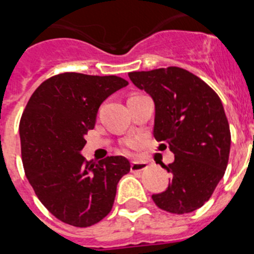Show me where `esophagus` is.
<instances>
[{"instance_id":"esophagus-1","label":"esophagus","mask_w":254,"mask_h":254,"mask_svg":"<svg viewBox=\"0 0 254 254\" xmlns=\"http://www.w3.org/2000/svg\"><path fill=\"white\" fill-rule=\"evenodd\" d=\"M147 168L146 161H132L131 170L132 172H142Z\"/></svg>"}]
</instances>
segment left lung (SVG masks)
<instances>
[{"label":"left lung","instance_id":"left-lung-1","mask_svg":"<svg viewBox=\"0 0 254 254\" xmlns=\"http://www.w3.org/2000/svg\"><path fill=\"white\" fill-rule=\"evenodd\" d=\"M131 81L155 103L154 137L174 154L167 190L152 194L170 214H188L207 202L225 174L230 128L223 103L203 80L181 67L129 72Z\"/></svg>","mask_w":254,"mask_h":254}]
</instances>
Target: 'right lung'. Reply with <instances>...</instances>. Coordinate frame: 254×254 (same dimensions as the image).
Segmentation results:
<instances>
[{
  "instance_id": "1",
  "label": "right lung",
  "mask_w": 254,
  "mask_h": 254,
  "mask_svg": "<svg viewBox=\"0 0 254 254\" xmlns=\"http://www.w3.org/2000/svg\"><path fill=\"white\" fill-rule=\"evenodd\" d=\"M127 85L118 76L60 73L42 82L24 109L19 129L25 176L62 223L87 228L113 207L117 185L131 164L123 156L89 161L80 151L100 104Z\"/></svg>"
}]
</instances>
